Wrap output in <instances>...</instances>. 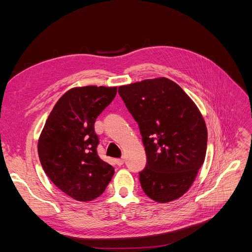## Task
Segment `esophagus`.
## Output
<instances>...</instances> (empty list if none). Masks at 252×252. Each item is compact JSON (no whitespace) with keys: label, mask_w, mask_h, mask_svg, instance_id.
<instances>
[{"label":"esophagus","mask_w":252,"mask_h":252,"mask_svg":"<svg viewBox=\"0 0 252 252\" xmlns=\"http://www.w3.org/2000/svg\"><path fill=\"white\" fill-rule=\"evenodd\" d=\"M116 163H117L118 166H122V165L124 164V158H117L116 159Z\"/></svg>","instance_id":"34e87169"}]
</instances>
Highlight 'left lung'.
<instances>
[{
    "label": "left lung",
    "mask_w": 252,
    "mask_h": 252,
    "mask_svg": "<svg viewBox=\"0 0 252 252\" xmlns=\"http://www.w3.org/2000/svg\"><path fill=\"white\" fill-rule=\"evenodd\" d=\"M119 94L139 124L147 163L140 171L143 191L168 203L192 185L205 161L207 128L201 112L167 78L120 86Z\"/></svg>",
    "instance_id": "8db88e82"
}]
</instances>
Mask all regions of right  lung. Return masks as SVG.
<instances>
[{"label":"right lung","mask_w":252,"mask_h":252,"mask_svg":"<svg viewBox=\"0 0 252 252\" xmlns=\"http://www.w3.org/2000/svg\"><path fill=\"white\" fill-rule=\"evenodd\" d=\"M117 87L68 90L51 110L37 143L40 162L50 181L80 202L100 196L114 168L97 155L96 118L112 102Z\"/></svg>","instance_id":"obj_1"}]
</instances>
